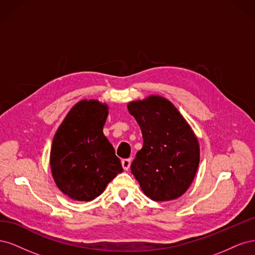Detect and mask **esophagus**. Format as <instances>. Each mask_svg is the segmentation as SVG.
Segmentation results:
<instances>
[{"instance_id": "34e87169", "label": "esophagus", "mask_w": 255, "mask_h": 255, "mask_svg": "<svg viewBox=\"0 0 255 255\" xmlns=\"http://www.w3.org/2000/svg\"><path fill=\"white\" fill-rule=\"evenodd\" d=\"M130 158H125V159H122V161H121V164H122V167H123V169H125V170H128L129 169V166H130Z\"/></svg>"}]
</instances>
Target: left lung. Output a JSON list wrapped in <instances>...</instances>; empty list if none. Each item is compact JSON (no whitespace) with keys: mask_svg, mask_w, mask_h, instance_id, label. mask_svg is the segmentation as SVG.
<instances>
[{"mask_svg":"<svg viewBox=\"0 0 255 255\" xmlns=\"http://www.w3.org/2000/svg\"><path fill=\"white\" fill-rule=\"evenodd\" d=\"M128 110L143 138L142 148L130 165L143 194L160 202L180 198L198 170L200 145L195 132L176 107L161 96L129 102Z\"/></svg>","mask_w":255,"mask_h":255,"instance_id":"obj_1","label":"left lung"}]
</instances>
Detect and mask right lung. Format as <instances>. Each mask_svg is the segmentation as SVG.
Returning <instances> with one entry per match:
<instances>
[{
    "mask_svg": "<svg viewBox=\"0 0 255 255\" xmlns=\"http://www.w3.org/2000/svg\"><path fill=\"white\" fill-rule=\"evenodd\" d=\"M109 105L81 100L69 111L52 141L50 166L59 190L75 201H91L123 171L103 134Z\"/></svg>",
    "mask_w": 255,
    "mask_h": 255,
    "instance_id": "right-lung-1",
    "label": "right lung"
}]
</instances>
